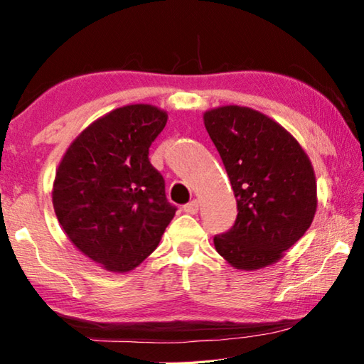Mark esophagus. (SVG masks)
<instances>
[{
  "instance_id": "esophagus-1",
  "label": "esophagus",
  "mask_w": 364,
  "mask_h": 364,
  "mask_svg": "<svg viewBox=\"0 0 364 364\" xmlns=\"http://www.w3.org/2000/svg\"><path fill=\"white\" fill-rule=\"evenodd\" d=\"M183 211H186L187 214H192V215H195L196 213H198V201L193 200V201L187 203V205L183 206Z\"/></svg>"
}]
</instances>
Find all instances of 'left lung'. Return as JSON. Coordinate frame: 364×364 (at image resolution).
Instances as JSON below:
<instances>
[{"instance_id":"left-lung-1","label":"left lung","mask_w":364,"mask_h":364,"mask_svg":"<svg viewBox=\"0 0 364 364\" xmlns=\"http://www.w3.org/2000/svg\"><path fill=\"white\" fill-rule=\"evenodd\" d=\"M205 126L230 178L238 215L214 246L235 269L275 264L309 230L316 213V178L307 153L267 114L225 105Z\"/></svg>"}]
</instances>
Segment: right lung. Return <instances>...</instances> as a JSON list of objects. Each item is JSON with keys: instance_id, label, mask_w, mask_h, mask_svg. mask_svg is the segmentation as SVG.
I'll return each instance as SVG.
<instances>
[{"instance_id": "1", "label": "right lung", "mask_w": 364, "mask_h": 364, "mask_svg": "<svg viewBox=\"0 0 364 364\" xmlns=\"http://www.w3.org/2000/svg\"><path fill=\"white\" fill-rule=\"evenodd\" d=\"M168 113L136 104L89 124L55 172L53 205L60 227L78 250L105 270L124 273L156 250L177 211L149 149Z\"/></svg>"}]
</instances>
